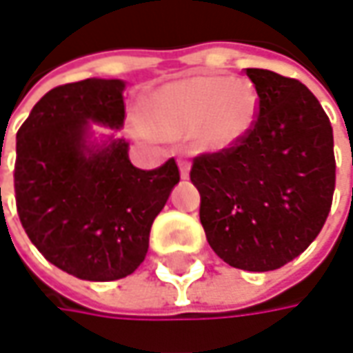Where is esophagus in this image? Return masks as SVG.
I'll return each mask as SVG.
<instances>
[{
    "mask_svg": "<svg viewBox=\"0 0 353 353\" xmlns=\"http://www.w3.org/2000/svg\"><path fill=\"white\" fill-rule=\"evenodd\" d=\"M179 167H181V176L183 179H188V172H190V161L186 157H181L179 159Z\"/></svg>",
    "mask_w": 353,
    "mask_h": 353,
    "instance_id": "1",
    "label": "esophagus"
}]
</instances>
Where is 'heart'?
<instances>
[{
	"label": "heart",
	"mask_w": 353,
	"mask_h": 353,
	"mask_svg": "<svg viewBox=\"0 0 353 353\" xmlns=\"http://www.w3.org/2000/svg\"><path fill=\"white\" fill-rule=\"evenodd\" d=\"M259 112L257 90L248 80L192 76L159 90L151 123L165 135L196 133L204 149L220 151L241 141Z\"/></svg>",
	"instance_id": "obj_1"
}]
</instances>
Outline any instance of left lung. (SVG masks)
I'll return each mask as SVG.
<instances>
[{
  "instance_id": "8db88e82",
  "label": "left lung",
  "mask_w": 353,
  "mask_h": 353,
  "mask_svg": "<svg viewBox=\"0 0 353 353\" xmlns=\"http://www.w3.org/2000/svg\"><path fill=\"white\" fill-rule=\"evenodd\" d=\"M259 96L253 128L236 145L194 157L200 222L210 248L243 271H273L316 239L332 206L330 119L303 82L245 68Z\"/></svg>"
}]
</instances>
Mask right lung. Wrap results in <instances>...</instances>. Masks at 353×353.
Returning a JSON list of instances; mask_svg holds the SVG:
<instances>
[{"label": "right lung", "mask_w": 353, "mask_h": 353, "mask_svg": "<svg viewBox=\"0 0 353 353\" xmlns=\"http://www.w3.org/2000/svg\"><path fill=\"white\" fill-rule=\"evenodd\" d=\"M123 88L102 78L57 86L17 131L21 225L47 261L84 281L123 279L143 263L153 220L181 181L174 159L143 170L123 139L86 143L90 121L123 125Z\"/></svg>", "instance_id": "right-lung-1"}]
</instances>
